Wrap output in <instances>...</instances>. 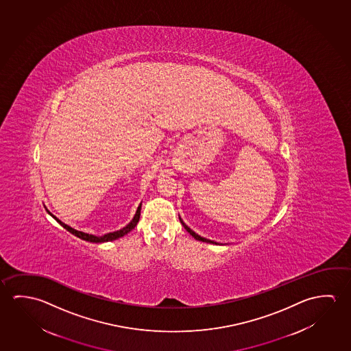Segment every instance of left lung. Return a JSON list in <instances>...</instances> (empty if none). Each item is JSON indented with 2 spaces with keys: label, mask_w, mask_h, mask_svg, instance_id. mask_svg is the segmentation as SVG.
I'll use <instances>...</instances> for the list:
<instances>
[{
  "label": "left lung",
  "mask_w": 351,
  "mask_h": 351,
  "mask_svg": "<svg viewBox=\"0 0 351 351\" xmlns=\"http://www.w3.org/2000/svg\"><path fill=\"white\" fill-rule=\"evenodd\" d=\"M180 221H181V224L184 225V228L187 230V232H190V235L193 236L195 240H198V241L202 242H208V243H217V242L212 241V240H208V239H204V237H202V236L198 235V234H195V231L191 230L190 228H189V226L184 224V221H182V219L180 218ZM217 245H218V243H217Z\"/></svg>",
  "instance_id": "8db88e82"
}]
</instances>
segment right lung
Masks as SVG:
<instances>
[{
	"label": "right lung",
	"mask_w": 351,
	"mask_h": 351,
	"mask_svg": "<svg viewBox=\"0 0 351 351\" xmlns=\"http://www.w3.org/2000/svg\"><path fill=\"white\" fill-rule=\"evenodd\" d=\"M141 207H142V204H139L138 209H137V212H136V215H134V218L132 219V221H131L130 224L126 225V226H125L123 229H121V230L114 231V232H110V234H106V235L104 236L89 235V234H86V232L75 230V229H72V228L69 226V225H66L64 223H62L61 220H58L56 217H53L51 213L49 212V210H47V213L51 215L52 218L55 219V220L58 221V224L61 225V226H64V229L69 231L71 234H73V235L77 236V237H80V239L84 240V241L95 242V243H99V242L114 241L116 239H119V237H122V236L126 235V234H128L130 231L134 229V226H136L137 223H138L139 217H141Z\"/></svg>",
	"instance_id": "obj_1"
}]
</instances>
